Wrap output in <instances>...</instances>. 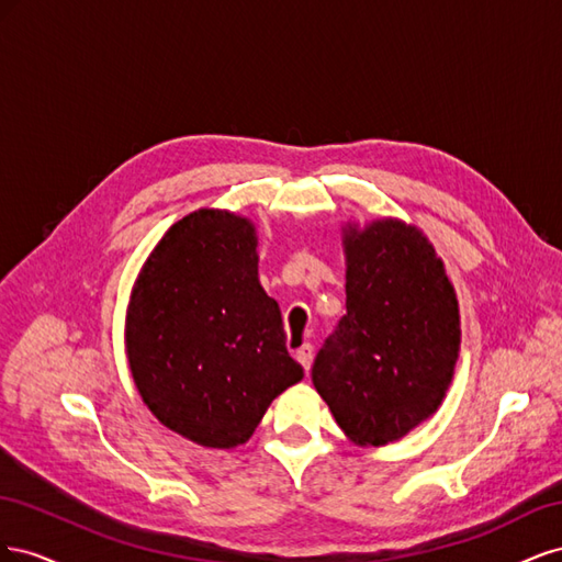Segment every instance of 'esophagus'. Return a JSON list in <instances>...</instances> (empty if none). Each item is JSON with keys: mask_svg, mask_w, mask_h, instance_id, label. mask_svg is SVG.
Wrapping results in <instances>:
<instances>
[{"mask_svg": "<svg viewBox=\"0 0 562 562\" xmlns=\"http://www.w3.org/2000/svg\"><path fill=\"white\" fill-rule=\"evenodd\" d=\"M295 359L300 361V366L304 370L312 368V359H314V347L312 345H302L297 351H295Z\"/></svg>", "mask_w": 562, "mask_h": 562, "instance_id": "1", "label": "esophagus"}]
</instances>
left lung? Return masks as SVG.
<instances>
[{
    "mask_svg": "<svg viewBox=\"0 0 562 562\" xmlns=\"http://www.w3.org/2000/svg\"><path fill=\"white\" fill-rule=\"evenodd\" d=\"M347 314L316 353L312 382L353 443L386 446L443 403L459 310L443 260L417 227L345 229Z\"/></svg>",
    "mask_w": 562,
    "mask_h": 562,
    "instance_id": "8db88e82",
    "label": "left lung"
}]
</instances>
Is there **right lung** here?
<instances>
[{"mask_svg":"<svg viewBox=\"0 0 562 562\" xmlns=\"http://www.w3.org/2000/svg\"><path fill=\"white\" fill-rule=\"evenodd\" d=\"M255 248L250 220L194 211L161 236L131 293L133 382L164 427L206 448L246 443L269 403L304 378Z\"/></svg>","mask_w":562,"mask_h":562,"instance_id":"1","label":"right lung"}]
</instances>
